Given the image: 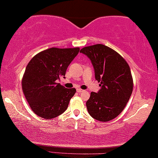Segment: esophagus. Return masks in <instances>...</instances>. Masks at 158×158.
Returning a JSON list of instances; mask_svg holds the SVG:
<instances>
[{"label":"esophagus","instance_id":"esophagus-1","mask_svg":"<svg viewBox=\"0 0 158 158\" xmlns=\"http://www.w3.org/2000/svg\"><path fill=\"white\" fill-rule=\"evenodd\" d=\"M77 91L78 93H81V92H83L84 90L83 89H81V88H77Z\"/></svg>","mask_w":158,"mask_h":158}]
</instances>
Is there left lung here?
I'll list each match as a JSON object with an SVG mask.
<instances>
[{"instance_id":"8db88e82","label":"left lung","mask_w":158,"mask_h":158,"mask_svg":"<svg viewBox=\"0 0 158 158\" xmlns=\"http://www.w3.org/2000/svg\"><path fill=\"white\" fill-rule=\"evenodd\" d=\"M80 52L89 58L95 77L101 83L98 93H90L86 107L90 116L109 122L119 115L133 90V79L126 60L110 47L98 44L83 47Z\"/></svg>"}]
</instances>
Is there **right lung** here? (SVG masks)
<instances>
[{"label":"right lung","instance_id":"obj_1","mask_svg":"<svg viewBox=\"0 0 158 158\" xmlns=\"http://www.w3.org/2000/svg\"><path fill=\"white\" fill-rule=\"evenodd\" d=\"M79 51V47H52L38 53L28 63L21 85L30 108L37 116L50 119L68 109L76 90L66 88L57 81L64 77L67 68Z\"/></svg>","mask_w":158,"mask_h":158}]
</instances>
